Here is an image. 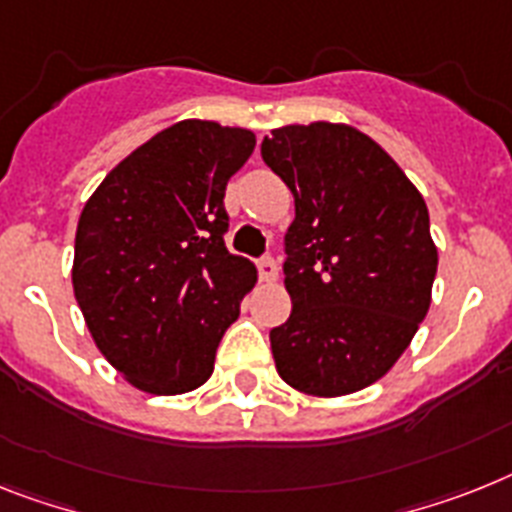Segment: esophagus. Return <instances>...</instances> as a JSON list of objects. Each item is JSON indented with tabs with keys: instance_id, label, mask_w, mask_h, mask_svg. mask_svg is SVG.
I'll return each instance as SVG.
<instances>
[{
	"instance_id": "esophagus-1",
	"label": "esophagus",
	"mask_w": 512,
	"mask_h": 512,
	"mask_svg": "<svg viewBox=\"0 0 512 512\" xmlns=\"http://www.w3.org/2000/svg\"><path fill=\"white\" fill-rule=\"evenodd\" d=\"M256 269H259V277L264 282H274L277 280V274H280V269H277V261H274L272 256H264V259L256 261Z\"/></svg>"
}]
</instances>
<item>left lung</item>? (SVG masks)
Wrapping results in <instances>:
<instances>
[{
	"mask_svg": "<svg viewBox=\"0 0 512 512\" xmlns=\"http://www.w3.org/2000/svg\"><path fill=\"white\" fill-rule=\"evenodd\" d=\"M261 156L295 196L282 264L290 319L269 332L290 387L337 398L395 366L437 274L429 209L395 159L350 125H285Z\"/></svg>",
	"mask_w": 512,
	"mask_h": 512,
	"instance_id": "left-lung-1",
	"label": "left lung"
}]
</instances>
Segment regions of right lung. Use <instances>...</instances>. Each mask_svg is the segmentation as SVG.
<instances>
[{
	"instance_id": "1",
	"label": "right lung",
	"mask_w": 512,
	"mask_h": 512,
	"mask_svg": "<svg viewBox=\"0 0 512 512\" xmlns=\"http://www.w3.org/2000/svg\"><path fill=\"white\" fill-rule=\"evenodd\" d=\"M256 135L183 120L125 156L88 198L73 290L96 348L133 387L196 390L240 316L256 266L225 246L227 180Z\"/></svg>"
}]
</instances>
